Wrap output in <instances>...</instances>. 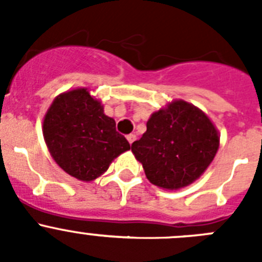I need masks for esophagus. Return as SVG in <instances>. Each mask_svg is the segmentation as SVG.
<instances>
[{
  "instance_id": "esophagus-1",
  "label": "esophagus",
  "mask_w": 262,
  "mask_h": 262,
  "mask_svg": "<svg viewBox=\"0 0 262 262\" xmlns=\"http://www.w3.org/2000/svg\"><path fill=\"white\" fill-rule=\"evenodd\" d=\"M127 140H128L129 144H133V143L136 140V135H134V134H129V135H127Z\"/></svg>"
}]
</instances>
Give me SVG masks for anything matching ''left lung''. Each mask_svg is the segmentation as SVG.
<instances>
[{"label": "left lung", "mask_w": 262, "mask_h": 262, "mask_svg": "<svg viewBox=\"0 0 262 262\" xmlns=\"http://www.w3.org/2000/svg\"><path fill=\"white\" fill-rule=\"evenodd\" d=\"M221 135L205 111L184 99L152 113L131 151L149 182L178 190L196 181L212 163Z\"/></svg>", "instance_id": "8db88e82"}]
</instances>
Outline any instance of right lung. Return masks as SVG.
Returning a JSON list of instances; mask_svg holds the SVG:
<instances>
[{
  "label": "right lung",
  "mask_w": 262,
  "mask_h": 262,
  "mask_svg": "<svg viewBox=\"0 0 262 262\" xmlns=\"http://www.w3.org/2000/svg\"><path fill=\"white\" fill-rule=\"evenodd\" d=\"M43 136L55 163L84 182L101 177L131 148L88 88L67 90L53 99L43 119Z\"/></svg>",
  "instance_id": "1"
}]
</instances>
